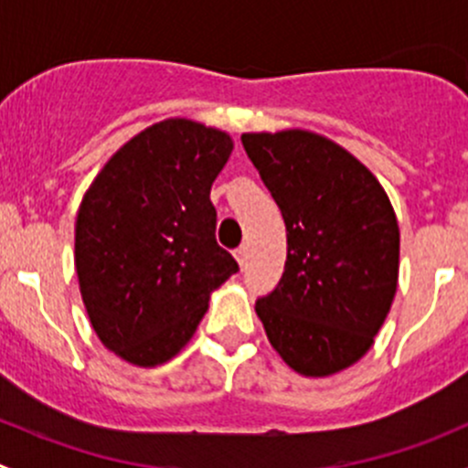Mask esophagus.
<instances>
[{"label": "esophagus", "mask_w": 468, "mask_h": 468, "mask_svg": "<svg viewBox=\"0 0 468 468\" xmlns=\"http://www.w3.org/2000/svg\"><path fill=\"white\" fill-rule=\"evenodd\" d=\"M247 258H249V249L247 247H239L235 249V261H238L239 267H247Z\"/></svg>", "instance_id": "esophagus-1"}]
</instances>
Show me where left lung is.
I'll use <instances>...</instances> for the list:
<instances>
[{
	"label": "left lung",
	"instance_id": "8db88e82",
	"mask_svg": "<svg viewBox=\"0 0 468 468\" xmlns=\"http://www.w3.org/2000/svg\"><path fill=\"white\" fill-rule=\"evenodd\" d=\"M242 144L287 226L285 271L258 319L296 374H339L374 346L394 303V206L365 163L314 131L242 133Z\"/></svg>",
	"mask_w": 468,
	"mask_h": 468
}]
</instances>
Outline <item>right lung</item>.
I'll use <instances>...</instances> for the list:
<instances>
[{"instance_id": "add662e5", "label": "right lung", "mask_w": 468, "mask_h": 468, "mask_svg": "<svg viewBox=\"0 0 468 468\" xmlns=\"http://www.w3.org/2000/svg\"><path fill=\"white\" fill-rule=\"evenodd\" d=\"M233 154L226 131L187 117L146 126L83 195L74 267L99 342L133 367L165 365L238 262L217 244L210 187Z\"/></svg>"}]
</instances>
